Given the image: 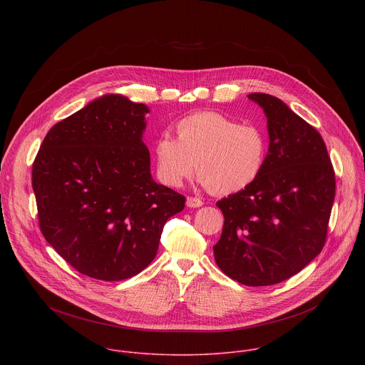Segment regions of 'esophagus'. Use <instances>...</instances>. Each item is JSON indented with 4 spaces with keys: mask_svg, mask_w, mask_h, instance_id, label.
<instances>
[{
    "mask_svg": "<svg viewBox=\"0 0 365 365\" xmlns=\"http://www.w3.org/2000/svg\"><path fill=\"white\" fill-rule=\"evenodd\" d=\"M186 205H187L189 207H199V206H202V205H203V200H202L200 197L189 196V197L186 199Z\"/></svg>",
    "mask_w": 365,
    "mask_h": 365,
    "instance_id": "1",
    "label": "esophagus"
}]
</instances>
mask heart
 <instances>
[{"label": "heart", "instance_id": "b5f03b06", "mask_svg": "<svg viewBox=\"0 0 365 365\" xmlns=\"http://www.w3.org/2000/svg\"><path fill=\"white\" fill-rule=\"evenodd\" d=\"M178 140L162 134L154 144L163 183L179 187L195 169L199 182L214 193L244 190L262 175L269 154L266 131L220 113H197L176 125Z\"/></svg>", "mask_w": 365, "mask_h": 365}]
</instances>
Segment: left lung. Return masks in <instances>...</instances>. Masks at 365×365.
Returning <instances> with one entry per match:
<instances>
[{
  "label": "left lung",
  "mask_w": 365,
  "mask_h": 365,
  "mask_svg": "<svg viewBox=\"0 0 365 365\" xmlns=\"http://www.w3.org/2000/svg\"><path fill=\"white\" fill-rule=\"evenodd\" d=\"M263 108L267 162L244 190L217 202L224 228L214 245L218 267L245 286H270L304 269L324 248L335 199V172L321 134L269 93Z\"/></svg>",
  "instance_id": "obj_1"
}]
</instances>
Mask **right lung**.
I'll return each instance as SVG.
<instances>
[{
	"label": "right lung",
	"instance_id": "obj_1",
	"mask_svg": "<svg viewBox=\"0 0 365 365\" xmlns=\"http://www.w3.org/2000/svg\"><path fill=\"white\" fill-rule=\"evenodd\" d=\"M144 103L102 95L46 134L31 185L41 234L79 273L130 279L158 252L185 196L155 183L143 141Z\"/></svg>",
	"mask_w": 365,
	"mask_h": 365
}]
</instances>
